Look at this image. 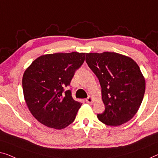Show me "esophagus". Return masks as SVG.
<instances>
[{"mask_svg":"<svg viewBox=\"0 0 158 158\" xmlns=\"http://www.w3.org/2000/svg\"><path fill=\"white\" fill-rule=\"evenodd\" d=\"M86 102H87V103H92V102H93V98L92 97H88L86 99Z\"/></svg>","mask_w":158,"mask_h":158,"instance_id":"esophagus-1","label":"esophagus"}]
</instances>
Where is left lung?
Returning <instances> with one entry per match:
<instances>
[{
  "label": "left lung",
  "instance_id": "8db88e82",
  "mask_svg": "<svg viewBox=\"0 0 158 158\" xmlns=\"http://www.w3.org/2000/svg\"><path fill=\"white\" fill-rule=\"evenodd\" d=\"M86 61L98 78L104 112L97 114L102 123L119 126L135 116L145 92V80L131 58L114 52L89 53Z\"/></svg>",
  "mask_w": 158,
  "mask_h": 158
}]
</instances>
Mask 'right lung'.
Returning a JSON list of instances; mask_svg holds the SVG:
<instances>
[{"label":"right lung","instance_id":"obj_1","mask_svg":"<svg viewBox=\"0 0 158 158\" xmlns=\"http://www.w3.org/2000/svg\"><path fill=\"white\" fill-rule=\"evenodd\" d=\"M85 53H56L39 56L24 72L22 86L28 108L39 123L61 130L74 121L81 102L70 90L64 92L77 69L83 64Z\"/></svg>","mask_w":158,"mask_h":158}]
</instances>
